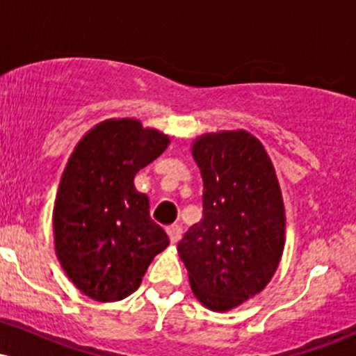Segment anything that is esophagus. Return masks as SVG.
Masks as SVG:
<instances>
[{"mask_svg":"<svg viewBox=\"0 0 356 356\" xmlns=\"http://www.w3.org/2000/svg\"><path fill=\"white\" fill-rule=\"evenodd\" d=\"M167 234H169L170 243H177L182 238V226L181 224H172V226H167Z\"/></svg>","mask_w":356,"mask_h":356,"instance_id":"34e87169","label":"esophagus"}]
</instances>
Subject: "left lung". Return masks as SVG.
<instances>
[{
  "label": "left lung",
  "mask_w": 356,
  "mask_h": 356,
  "mask_svg": "<svg viewBox=\"0 0 356 356\" xmlns=\"http://www.w3.org/2000/svg\"><path fill=\"white\" fill-rule=\"evenodd\" d=\"M192 155L204 211L177 251L195 298L212 312H229L276 273L284 249L283 195L271 159L246 130L204 134Z\"/></svg>",
  "instance_id": "left-lung-1"
}]
</instances>
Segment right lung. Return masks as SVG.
Returning a JSON list of instances; mask_svg holds the SVG:
<instances>
[{"instance_id": "right-lung-1", "label": "right lung", "mask_w": 356, "mask_h": 356, "mask_svg": "<svg viewBox=\"0 0 356 356\" xmlns=\"http://www.w3.org/2000/svg\"><path fill=\"white\" fill-rule=\"evenodd\" d=\"M170 138L136 118H110L85 134L68 159L53 207L58 261L83 295L124 300L169 246L137 192L136 174L154 162Z\"/></svg>"}]
</instances>
